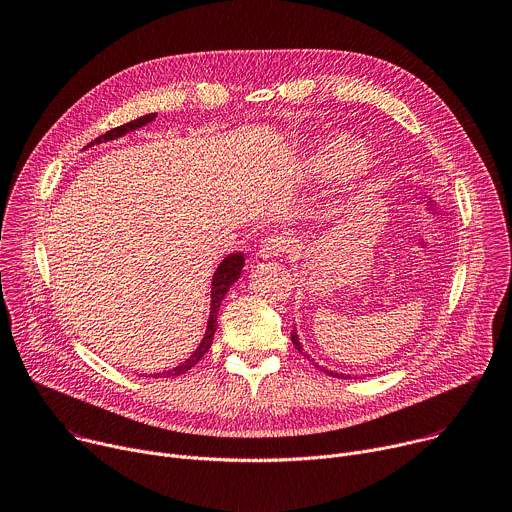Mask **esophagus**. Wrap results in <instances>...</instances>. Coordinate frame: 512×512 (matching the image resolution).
<instances>
[{
  "instance_id": "esophagus-1",
  "label": "esophagus",
  "mask_w": 512,
  "mask_h": 512,
  "mask_svg": "<svg viewBox=\"0 0 512 512\" xmlns=\"http://www.w3.org/2000/svg\"><path fill=\"white\" fill-rule=\"evenodd\" d=\"M289 237L285 233H273L269 237H265L261 241V247H259V255L263 259H269V257H279L283 255L287 249H289Z\"/></svg>"
}]
</instances>
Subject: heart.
I'll use <instances>...</instances> for the list:
<instances>
[{"mask_svg": "<svg viewBox=\"0 0 512 512\" xmlns=\"http://www.w3.org/2000/svg\"><path fill=\"white\" fill-rule=\"evenodd\" d=\"M354 151H356V145L348 135H334L324 143H320V148H316V152H312V156L308 158V170L314 176L328 178L344 172L346 168L350 170L367 168L369 154L357 152L354 155Z\"/></svg>", "mask_w": 512, "mask_h": 512, "instance_id": "b5f03b06", "label": "heart"}]
</instances>
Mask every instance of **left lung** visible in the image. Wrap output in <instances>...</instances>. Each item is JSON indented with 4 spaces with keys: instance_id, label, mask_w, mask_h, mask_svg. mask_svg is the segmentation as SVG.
Instances as JSON below:
<instances>
[{
    "instance_id": "left-lung-1",
    "label": "left lung",
    "mask_w": 512,
    "mask_h": 512,
    "mask_svg": "<svg viewBox=\"0 0 512 512\" xmlns=\"http://www.w3.org/2000/svg\"><path fill=\"white\" fill-rule=\"evenodd\" d=\"M291 342H294V346L298 348V352H302L304 356H308L306 352H304V348H302V344H300V340H298V332L294 330V332H291ZM308 360H310V356H308ZM314 362V360H312ZM314 367L316 369H320L322 373H326V375H330V377H336V379H350V375L346 377V375H338V373H334V371H328V369H324V367H318V364H314Z\"/></svg>"
}]
</instances>
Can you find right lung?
Masks as SVG:
<instances>
[{
	"instance_id": "add662e5",
	"label": "right lung",
	"mask_w": 512,
	"mask_h": 512,
	"mask_svg": "<svg viewBox=\"0 0 512 512\" xmlns=\"http://www.w3.org/2000/svg\"><path fill=\"white\" fill-rule=\"evenodd\" d=\"M156 117H158L156 113L137 117V119H133V121H129V123H125V125H119V127H115V129H111V131L99 135L95 141H91V145H93V143H103V141L117 139V137L129 133V131H133V129H137V127H143L145 123L154 121ZM243 265H245L243 253H233V255L225 257L223 263L216 267V271H214V275H212V289H210V316H208V326H206V332H204L202 342L198 344V348H196L182 364H178V367H174V369L168 371V373H158V375H154V377H164V379H168V377L184 375V373H188V371L194 367V364L206 354V350H208L210 344H212V336H214V332H216L218 308H221V302L225 300L229 287L241 277Z\"/></svg>"
}]
</instances>
